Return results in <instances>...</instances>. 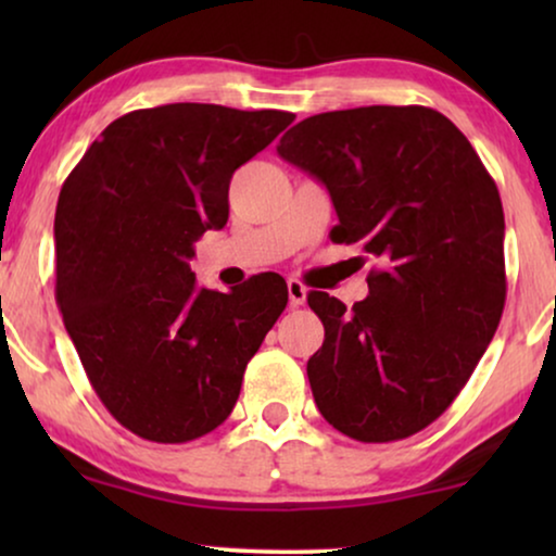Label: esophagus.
I'll return each mask as SVG.
<instances>
[{"label":"esophagus","instance_id":"1","mask_svg":"<svg viewBox=\"0 0 556 556\" xmlns=\"http://www.w3.org/2000/svg\"><path fill=\"white\" fill-rule=\"evenodd\" d=\"M306 293H308V288L303 286L301 280H295V278L288 280V301H291L293 308H299L306 303Z\"/></svg>","mask_w":556,"mask_h":556}]
</instances>
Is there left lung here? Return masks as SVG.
<instances>
[{
	"mask_svg": "<svg viewBox=\"0 0 556 556\" xmlns=\"http://www.w3.org/2000/svg\"><path fill=\"white\" fill-rule=\"evenodd\" d=\"M280 159L329 189L333 242L379 257L352 308L308 293L324 346L308 359L318 413L362 443L415 435L451 407L506 301L496 181L451 118L364 105L303 118Z\"/></svg>",
	"mask_w": 556,
	"mask_h": 556,
	"instance_id": "8db88e82",
	"label": "left lung"
}]
</instances>
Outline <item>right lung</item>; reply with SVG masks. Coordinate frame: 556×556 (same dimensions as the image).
Returning <instances> with one entry per match:
<instances>
[{
	"instance_id": "obj_1",
	"label": "right lung",
	"mask_w": 556,
	"mask_h": 556,
	"mask_svg": "<svg viewBox=\"0 0 556 556\" xmlns=\"http://www.w3.org/2000/svg\"><path fill=\"white\" fill-rule=\"evenodd\" d=\"M295 116L212 103L131 111L90 143L55 210V299L105 409L154 443L227 420L248 362L288 303L280 276L230 293L189 261L230 215V179Z\"/></svg>"
}]
</instances>
